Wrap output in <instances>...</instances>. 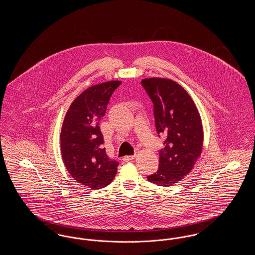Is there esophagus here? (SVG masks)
Segmentation results:
<instances>
[{
	"instance_id": "obj_1",
	"label": "esophagus",
	"mask_w": 255,
	"mask_h": 255,
	"mask_svg": "<svg viewBox=\"0 0 255 255\" xmlns=\"http://www.w3.org/2000/svg\"><path fill=\"white\" fill-rule=\"evenodd\" d=\"M134 157H135V155H132V156H125V157L122 158V159H123V161L127 162V161H130V160H132L133 158H134Z\"/></svg>"
}]
</instances>
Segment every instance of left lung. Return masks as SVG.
I'll return each instance as SVG.
<instances>
[{"label":"left lung","instance_id":"obj_1","mask_svg":"<svg viewBox=\"0 0 255 255\" xmlns=\"http://www.w3.org/2000/svg\"><path fill=\"white\" fill-rule=\"evenodd\" d=\"M154 105L155 125L166 136L159 150L156 173L147 177L159 186L180 182L192 170L201 156L204 132L200 114L188 93L175 81L166 78H145L141 81Z\"/></svg>","mask_w":255,"mask_h":255}]
</instances>
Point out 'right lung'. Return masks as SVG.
I'll use <instances>...</instances> for the list:
<instances>
[{"label": "right lung", "mask_w": 255, "mask_h": 255, "mask_svg": "<svg viewBox=\"0 0 255 255\" xmlns=\"http://www.w3.org/2000/svg\"><path fill=\"white\" fill-rule=\"evenodd\" d=\"M121 81L92 86L73 100L61 130V153L73 179L92 189L107 186L114 180L119 161L106 154L99 122L110 98Z\"/></svg>", "instance_id": "1"}]
</instances>
